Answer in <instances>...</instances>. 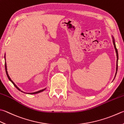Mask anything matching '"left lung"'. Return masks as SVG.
Here are the masks:
<instances>
[{
    "label": "left lung",
    "mask_w": 124,
    "mask_h": 124,
    "mask_svg": "<svg viewBox=\"0 0 124 124\" xmlns=\"http://www.w3.org/2000/svg\"><path fill=\"white\" fill-rule=\"evenodd\" d=\"M113 45H114V48H115L116 50V57H117V60H116V75H115V77L116 76V72H117V70H118V50L117 49H116V44H115V42H114V38H113Z\"/></svg>",
    "instance_id": "8db88e82"
}]
</instances>
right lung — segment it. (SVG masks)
I'll use <instances>...</instances> for the list:
<instances>
[{"label":"right lung","mask_w":124,"mask_h":124,"mask_svg":"<svg viewBox=\"0 0 124 124\" xmlns=\"http://www.w3.org/2000/svg\"><path fill=\"white\" fill-rule=\"evenodd\" d=\"M5 70H6V74H7V76H8V79L9 80H10L12 83V84H13V85L15 86V87L17 88V89L19 90V91H20V90L19 89V88L17 86H16V84L14 83L13 82V81L11 80V78H10V77H9V76H8V71H7V67H6V62H5ZM45 89L46 88H44V89H43V90H40V91H37V92H33V93H27V94H37V93H40V92H43V91H44V90H45ZM21 92H23V91H21ZM24 93H25V92H24Z\"/></svg>","instance_id":"right-lung-1"}]
</instances>
